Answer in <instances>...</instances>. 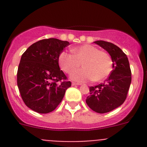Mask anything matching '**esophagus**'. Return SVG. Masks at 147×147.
<instances>
[{"mask_svg": "<svg viewBox=\"0 0 147 147\" xmlns=\"http://www.w3.org/2000/svg\"><path fill=\"white\" fill-rule=\"evenodd\" d=\"M81 84L80 83H76V82H72V85L73 86H74V85H80Z\"/></svg>", "mask_w": 147, "mask_h": 147, "instance_id": "obj_1", "label": "esophagus"}]
</instances>
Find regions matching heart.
Here are the masks:
<instances>
[{"instance_id": "heart-1", "label": "heart", "mask_w": 147, "mask_h": 147, "mask_svg": "<svg viewBox=\"0 0 147 147\" xmlns=\"http://www.w3.org/2000/svg\"><path fill=\"white\" fill-rule=\"evenodd\" d=\"M72 53L62 51L59 64L65 72L71 73V80L77 82L93 80L101 82L108 77L113 70V61L109 54L92 45H83L72 49ZM82 64V69L74 70Z\"/></svg>"}]
</instances>
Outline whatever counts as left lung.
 I'll return each mask as SVG.
<instances>
[{
	"mask_svg": "<svg viewBox=\"0 0 147 147\" xmlns=\"http://www.w3.org/2000/svg\"><path fill=\"white\" fill-rule=\"evenodd\" d=\"M95 43L106 50L111 57L113 70L105 82L90 87V96L86 103L90 108L98 113L113 110L124 103L131 84L132 76L127 55L117 45L103 40Z\"/></svg>",
	"mask_w": 147,
	"mask_h": 147,
	"instance_id": "left-lung-1",
	"label": "left lung"
}]
</instances>
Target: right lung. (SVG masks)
Returning <instances> with one entry per match:
<instances>
[{
	"mask_svg": "<svg viewBox=\"0 0 147 147\" xmlns=\"http://www.w3.org/2000/svg\"><path fill=\"white\" fill-rule=\"evenodd\" d=\"M67 45V41L44 39L30 45L22 55L17 74L18 87L24 103L35 112H52L71 86L59 66V54Z\"/></svg>",
	"mask_w": 147,
	"mask_h": 147,
	"instance_id": "add662e5",
	"label": "right lung"
}]
</instances>
